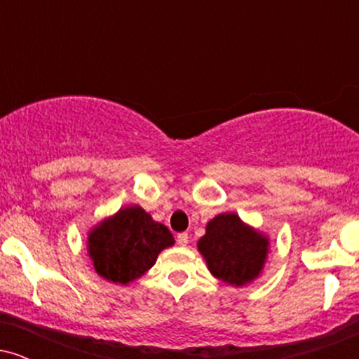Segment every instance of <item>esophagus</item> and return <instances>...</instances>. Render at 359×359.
<instances>
[{
    "label": "esophagus",
    "instance_id": "34e87169",
    "mask_svg": "<svg viewBox=\"0 0 359 359\" xmlns=\"http://www.w3.org/2000/svg\"><path fill=\"white\" fill-rule=\"evenodd\" d=\"M177 243H179L180 246H185L189 243V234L187 233H179L177 234Z\"/></svg>",
    "mask_w": 359,
    "mask_h": 359
}]
</instances>
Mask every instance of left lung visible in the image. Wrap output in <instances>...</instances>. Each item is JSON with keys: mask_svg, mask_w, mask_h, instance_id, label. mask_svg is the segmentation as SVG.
I'll list each match as a JSON object with an SVG mask.
<instances>
[{"mask_svg": "<svg viewBox=\"0 0 359 359\" xmlns=\"http://www.w3.org/2000/svg\"><path fill=\"white\" fill-rule=\"evenodd\" d=\"M197 248L214 277L240 287L259 275L269 253V240L231 212L208 222Z\"/></svg>", "mask_w": 359, "mask_h": 359, "instance_id": "obj_1", "label": "left lung"}]
</instances>
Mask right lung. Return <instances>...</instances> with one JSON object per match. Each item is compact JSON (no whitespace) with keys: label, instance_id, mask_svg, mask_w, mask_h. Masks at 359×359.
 <instances>
[{"label":"right lung","instance_id":"obj_1","mask_svg":"<svg viewBox=\"0 0 359 359\" xmlns=\"http://www.w3.org/2000/svg\"><path fill=\"white\" fill-rule=\"evenodd\" d=\"M174 245L167 226L151 219L140 205L123 208L102 221L88 238V251L94 269L113 283L140 278L155 265L162 250Z\"/></svg>","mask_w":359,"mask_h":359}]
</instances>
